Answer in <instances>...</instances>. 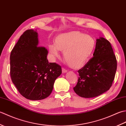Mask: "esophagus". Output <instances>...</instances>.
I'll use <instances>...</instances> for the list:
<instances>
[{
  "label": "esophagus",
  "mask_w": 126,
  "mask_h": 126,
  "mask_svg": "<svg viewBox=\"0 0 126 126\" xmlns=\"http://www.w3.org/2000/svg\"><path fill=\"white\" fill-rule=\"evenodd\" d=\"M62 73H63V74H64V73H66V72H67V70H66L65 69H64V68H62Z\"/></svg>",
  "instance_id": "obj_1"
}]
</instances>
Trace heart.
<instances>
[{
    "label": "heart",
    "mask_w": 126,
    "mask_h": 126,
    "mask_svg": "<svg viewBox=\"0 0 126 126\" xmlns=\"http://www.w3.org/2000/svg\"><path fill=\"white\" fill-rule=\"evenodd\" d=\"M95 46V41L93 37L73 31L58 34L55 39V44H49L48 49L53 58L60 56V50L64 52L68 65L77 69L83 67L88 62Z\"/></svg>",
    "instance_id": "obj_1"
}]
</instances>
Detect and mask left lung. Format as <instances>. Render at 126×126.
Listing matches in <instances>:
<instances>
[{
    "label": "left lung",
    "instance_id": "1",
    "mask_svg": "<svg viewBox=\"0 0 126 126\" xmlns=\"http://www.w3.org/2000/svg\"><path fill=\"white\" fill-rule=\"evenodd\" d=\"M116 68V59L110 42L100 37L96 39L93 57L78 71L79 78L74 92L84 98L102 94L111 87Z\"/></svg>",
    "mask_w": 126,
    "mask_h": 126
}]
</instances>
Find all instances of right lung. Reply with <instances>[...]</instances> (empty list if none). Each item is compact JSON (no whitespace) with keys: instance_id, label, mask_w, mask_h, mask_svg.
Returning a JSON list of instances; mask_svg holds the SVG:
<instances>
[{"instance_id":"1","label":"right lung","mask_w":126,"mask_h":126,"mask_svg":"<svg viewBox=\"0 0 126 126\" xmlns=\"http://www.w3.org/2000/svg\"><path fill=\"white\" fill-rule=\"evenodd\" d=\"M37 30H28L20 37L10 55V75L13 83L24 97L41 100L48 97L61 66L49 63L47 50L39 47Z\"/></svg>"}]
</instances>
